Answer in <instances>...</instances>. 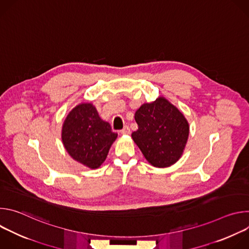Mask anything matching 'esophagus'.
Wrapping results in <instances>:
<instances>
[{
    "label": "esophagus",
    "mask_w": 249,
    "mask_h": 249,
    "mask_svg": "<svg viewBox=\"0 0 249 249\" xmlns=\"http://www.w3.org/2000/svg\"><path fill=\"white\" fill-rule=\"evenodd\" d=\"M121 134L122 135H129L130 134V128L128 126H125L122 130H121Z\"/></svg>",
    "instance_id": "obj_1"
}]
</instances>
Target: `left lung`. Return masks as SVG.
<instances>
[{
	"mask_svg": "<svg viewBox=\"0 0 249 249\" xmlns=\"http://www.w3.org/2000/svg\"><path fill=\"white\" fill-rule=\"evenodd\" d=\"M135 120L139 128L132 133V139L149 163L163 168L181 158L189 136V123L175 105L160 96L151 103L142 104Z\"/></svg>",
	"mask_w": 249,
	"mask_h": 249,
	"instance_id": "obj_1",
	"label": "left lung"
}]
</instances>
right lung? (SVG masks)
<instances>
[{
    "label": "right lung",
    "instance_id": "obj_1",
    "mask_svg": "<svg viewBox=\"0 0 249 249\" xmlns=\"http://www.w3.org/2000/svg\"><path fill=\"white\" fill-rule=\"evenodd\" d=\"M62 143L76 161L90 169L98 168L107 158L117 134L101 119L90 102H82L69 112L62 126Z\"/></svg>",
    "mask_w": 249,
    "mask_h": 249
}]
</instances>
